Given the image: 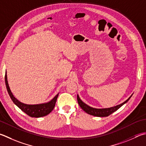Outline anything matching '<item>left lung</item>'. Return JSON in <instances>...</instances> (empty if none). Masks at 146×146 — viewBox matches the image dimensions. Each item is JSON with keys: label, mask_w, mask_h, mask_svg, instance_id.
I'll return each mask as SVG.
<instances>
[{"label": "left lung", "mask_w": 146, "mask_h": 146, "mask_svg": "<svg viewBox=\"0 0 146 146\" xmlns=\"http://www.w3.org/2000/svg\"><path fill=\"white\" fill-rule=\"evenodd\" d=\"M131 96L129 98L126 100L125 102L121 103L120 105H118L117 106H115V107H111V108H94L89 107L86 103H84L82 101L80 100V98H79L78 95H77V101L80 107L82 108V110H84L86 113H89L90 115L96 116V117H107V116L110 115L112 114L113 112H115L116 110H118L119 108L122 107L124 103H126L130 99Z\"/></svg>", "instance_id": "left-lung-1"}]
</instances>
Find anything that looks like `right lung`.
Instances as JSON below:
<instances>
[{
    "label": "right lung",
    "mask_w": 146,
    "mask_h": 146,
    "mask_svg": "<svg viewBox=\"0 0 146 146\" xmlns=\"http://www.w3.org/2000/svg\"><path fill=\"white\" fill-rule=\"evenodd\" d=\"M5 82H6V88L8 92L9 95L11 98L13 103L19 107L23 112H24L26 114L32 117H43L48 114L52 112V110L54 109L55 105V103L57 99V97L59 96V94H57L54 98H53L50 102L43 103V104L39 105H27L22 103L18 101L15 97L13 96L11 91L9 89L8 82L7 80V75L6 73L5 75Z\"/></svg>",
    "instance_id": "1"
}]
</instances>
